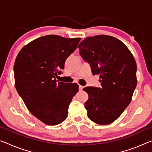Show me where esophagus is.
<instances>
[{"label": "esophagus", "instance_id": "1", "mask_svg": "<svg viewBox=\"0 0 152 152\" xmlns=\"http://www.w3.org/2000/svg\"><path fill=\"white\" fill-rule=\"evenodd\" d=\"M83 86H80V85H79V90H80V91H81V90H82L83 89Z\"/></svg>", "mask_w": 152, "mask_h": 152}]
</instances>
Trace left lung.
<instances>
[{"label": "left lung", "mask_w": 152, "mask_h": 152, "mask_svg": "<svg viewBox=\"0 0 152 152\" xmlns=\"http://www.w3.org/2000/svg\"><path fill=\"white\" fill-rule=\"evenodd\" d=\"M92 74L99 75L101 87H86L88 117L100 125L117 120L132 100L137 86V64L132 53L119 39L109 35L87 37L78 46Z\"/></svg>", "instance_id": "1"}]
</instances>
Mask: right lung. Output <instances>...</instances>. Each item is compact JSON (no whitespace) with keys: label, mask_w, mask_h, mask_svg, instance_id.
<instances>
[{"label":"right lung","mask_w":152,"mask_h":152,"mask_svg":"<svg viewBox=\"0 0 152 152\" xmlns=\"http://www.w3.org/2000/svg\"><path fill=\"white\" fill-rule=\"evenodd\" d=\"M80 40L52 34L41 37L25 45L16 57V90L30 113L47 125L65 120L79 91L77 83L59 82L56 77Z\"/></svg>","instance_id":"right-lung-1"}]
</instances>
